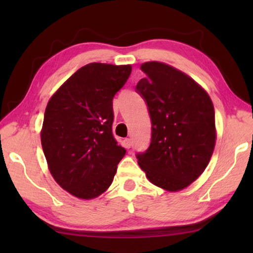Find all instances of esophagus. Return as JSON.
Returning <instances> with one entry per match:
<instances>
[{
  "label": "esophagus",
  "mask_w": 253,
  "mask_h": 253,
  "mask_svg": "<svg viewBox=\"0 0 253 253\" xmlns=\"http://www.w3.org/2000/svg\"><path fill=\"white\" fill-rule=\"evenodd\" d=\"M123 146L126 148H130L132 146V141H131L130 138H126V139L123 140Z\"/></svg>",
  "instance_id": "1"
}]
</instances>
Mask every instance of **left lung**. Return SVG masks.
Returning <instances> with one entry per match:
<instances>
[{
  "mask_svg": "<svg viewBox=\"0 0 253 253\" xmlns=\"http://www.w3.org/2000/svg\"><path fill=\"white\" fill-rule=\"evenodd\" d=\"M146 77L136 91L148 107L151 144L137 153L138 165L154 185L178 191L195 182L215 146V114L205 89L188 75L160 62L141 64Z\"/></svg>",
  "mask_w": 253,
  "mask_h": 253,
  "instance_id": "obj_1",
  "label": "left lung"
}]
</instances>
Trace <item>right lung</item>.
Instances as JSON below:
<instances>
[{"mask_svg": "<svg viewBox=\"0 0 253 253\" xmlns=\"http://www.w3.org/2000/svg\"><path fill=\"white\" fill-rule=\"evenodd\" d=\"M130 74L131 65L89 63L48 101L41 145L50 174L72 196L105 192L126 155L113 136V99Z\"/></svg>", "mask_w": 253, "mask_h": 253, "instance_id": "add662e5", "label": "right lung"}]
</instances>
